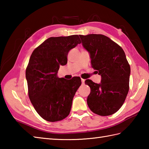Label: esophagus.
<instances>
[{"label": "esophagus", "mask_w": 149, "mask_h": 149, "mask_svg": "<svg viewBox=\"0 0 149 149\" xmlns=\"http://www.w3.org/2000/svg\"><path fill=\"white\" fill-rule=\"evenodd\" d=\"M84 81H85V80L84 79H81V82H82V84H84Z\"/></svg>", "instance_id": "34e87169"}]
</instances>
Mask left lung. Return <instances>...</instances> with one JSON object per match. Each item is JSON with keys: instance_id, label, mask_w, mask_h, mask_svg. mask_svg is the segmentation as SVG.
<instances>
[{"instance_id": "left-lung-1", "label": "left lung", "mask_w": 149, "mask_h": 149, "mask_svg": "<svg viewBox=\"0 0 149 149\" xmlns=\"http://www.w3.org/2000/svg\"><path fill=\"white\" fill-rule=\"evenodd\" d=\"M79 36L84 48L90 52L91 66L101 75L100 84L90 79L85 81L91 90L88 106L97 115H113L123 105L129 90L131 68L125 52L102 34Z\"/></svg>"}]
</instances>
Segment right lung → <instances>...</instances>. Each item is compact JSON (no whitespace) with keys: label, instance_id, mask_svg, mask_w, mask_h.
Instances as JSON below:
<instances>
[{"label":"right lung","instance_id":"right-lung-1","mask_svg":"<svg viewBox=\"0 0 149 149\" xmlns=\"http://www.w3.org/2000/svg\"><path fill=\"white\" fill-rule=\"evenodd\" d=\"M81 43L78 35L50 37L30 57L26 70L28 95L36 112L47 121H60L70 112L81 78L68 81L59 78L57 74L60 65L67 63L70 50Z\"/></svg>","mask_w":149,"mask_h":149}]
</instances>
